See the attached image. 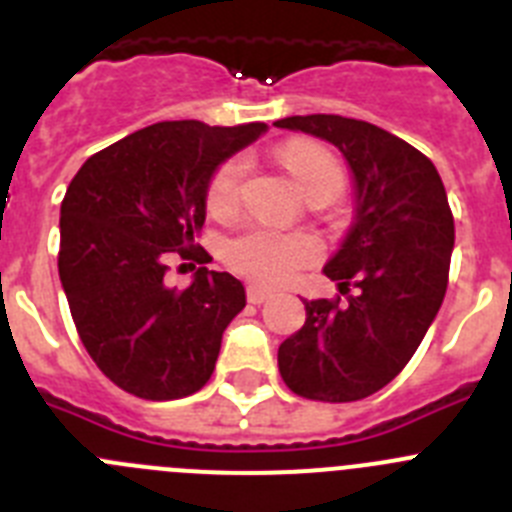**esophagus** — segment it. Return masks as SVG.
<instances>
[{"label":"esophagus","mask_w":512,"mask_h":512,"mask_svg":"<svg viewBox=\"0 0 512 512\" xmlns=\"http://www.w3.org/2000/svg\"><path fill=\"white\" fill-rule=\"evenodd\" d=\"M246 295H248V302H251V305H264V302L271 300L269 289L259 287V284H251V287L246 289Z\"/></svg>","instance_id":"obj_1"}]
</instances>
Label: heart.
Here are the masks:
<instances>
[{
	"label": "heart",
	"mask_w": 512,
	"mask_h": 512,
	"mask_svg": "<svg viewBox=\"0 0 512 512\" xmlns=\"http://www.w3.org/2000/svg\"><path fill=\"white\" fill-rule=\"evenodd\" d=\"M279 158L302 194L315 187H333L336 192L341 189V164L320 143L292 140L279 148ZM243 174H246V158L241 156L230 158L215 171L210 187H207V205L212 212H228L235 205ZM223 259L230 269L248 277L251 282L277 287L295 277L302 266L318 259V243L302 233L251 228L225 243Z\"/></svg>",
	"instance_id": "b5f03b06"
}]
</instances>
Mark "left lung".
I'll return each instance as SVG.
<instances>
[{"instance_id": "left-lung-1", "label": "left lung", "mask_w": 512, "mask_h": 512, "mask_svg": "<svg viewBox=\"0 0 512 512\" xmlns=\"http://www.w3.org/2000/svg\"><path fill=\"white\" fill-rule=\"evenodd\" d=\"M274 125L336 146L354 182V217L323 274L356 295L346 305L305 300L279 372L307 400H361L405 369L436 320L454 251L446 189L423 153L372 122L295 115Z\"/></svg>"}]
</instances>
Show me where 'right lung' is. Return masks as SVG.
Listing matches in <instances>:
<instances>
[{
	"label": "right lung",
	"instance_id": "add662e5",
	"mask_svg": "<svg viewBox=\"0 0 512 512\" xmlns=\"http://www.w3.org/2000/svg\"><path fill=\"white\" fill-rule=\"evenodd\" d=\"M264 122L220 128L156 122L94 153L61 202L58 277L79 338L117 387L143 400H179L207 384L246 289L200 266L187 289L164 282L171 256L207 264L194 243L207 187Z\"/></svg>",
	"mask_w": 512,
	"mask_h": 512
}]
</instances>
